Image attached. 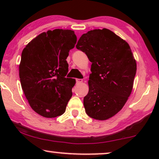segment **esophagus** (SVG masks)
Wrapping results in <instances>:
<instances>
[{"mask_svg":"<svg viewBox=\"0 0 159 159\" xmlns=\"http://www.w3.org/2000/svg\"><path fill=\"white\" fill-rule=\"evenodd\" d=\"M76 81H77V84H80V83H82V82H83V80H82V79H77Z\"/></svg>","mask_w":159,"mask_h":159,"instance_id":"1","label":"esophagus"}]
</instances>
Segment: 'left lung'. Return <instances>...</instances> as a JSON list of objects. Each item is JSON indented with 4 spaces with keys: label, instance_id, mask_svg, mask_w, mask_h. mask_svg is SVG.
<instances>
[{
    "label": "left lung",
    "instance_id": "obj_1",
    "mask_svg": "<svg viewBox=\"0 0 159 159\" xmlns=\"http://www.w3.org/2000/svg\"><path fill=\"white\" fill-rule=\"evenodd\" d=\"M88 56L91 65L89 91L84 98L91 118L106 120L120 111L131 94L137 71L129 44L111 30H90L76 45Z\"/></svg>",
    "mask_w": 159,
    "mask_h": 159
}]
</instances>
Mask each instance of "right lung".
I'll return each instance as SVG.
<instances>
[{
    "label": "right lung",
    "instance_id": "1",
    "mask_svg": "<svg viewBox=\"0 0 159 159\" xmlns=\"http://www.w3.org/2000/svg\"><path fill=\"white\" fill-rule=\"evenodd\" d=\"M77 37L70 30L42 32L23 49L19 64L21 88L30 107L40 116L54 118L66 111L76 83L66 77V58Z\"/></svg>",
    "mask_w": 159,
    "mask_h": 159
}]
</instances>
